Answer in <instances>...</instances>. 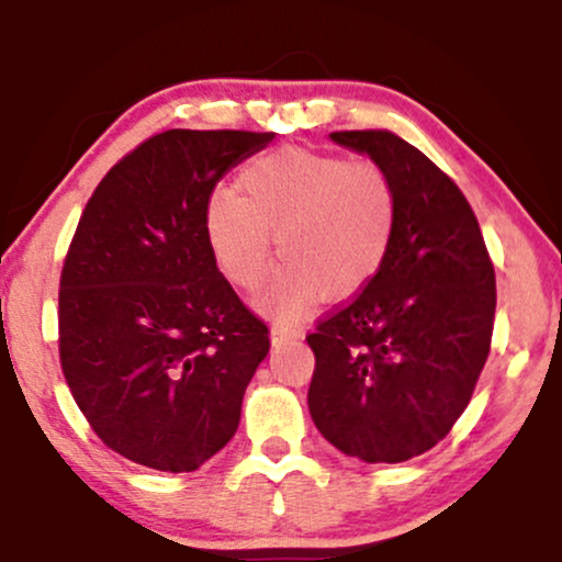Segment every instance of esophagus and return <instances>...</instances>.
Instances as JSON below:
<instances>
[{"instance_id":"34e87169","label":"esophagus","mask_w":562,"mask_h":562,"mask_svg":"<svg viewBox=\"0 0 562 562\" xmlns=\"http://www.w3.org/2000/svg\"><path fill=\"white\" fill-rule=\"evenodd\" d=\"M301 338V330H293V327H285V325H274L272 327V346H282V344H290V340H299Z\"/></svg>"}]
</instances>
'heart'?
Listing matches in <instances>:
<instances>
[{"instance_id":"obj_1","label":"heart","mask_w":562,"mask_h":562,"mask_svg":"<svg viewBox=\"0 0 562 562\" xmlns=\"http://www.w3.org/2000/svg\"><path fill=\"white\" fill-rule=\"evenodd\" d=\"M398 200L375 164L282 147L245 166L240 192L216 187L203 205V229L218 272L235 288H256L282 256L259 306L293 322L322 295L351 299L385 267ZM276 240H271V235Z\"/></svg>"}]
</instances>
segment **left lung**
<instances>
[{"label": "left lung", "instance_id": "8db88e82", "mask_svg": "<svg viewBox=\"0 0 562 562\" xmlns=\"http://www.w3.org/2000/svg\"><path fill=\"white\" fill-rule=\"evenodd\" d=\"M393 182L396 235L385 267L306 335L308 412L335 449L406 462L434 449L473 396L492 346L496 282L473 209L417 147L391 132H335Z\"/></svg>", "mask_w": 562, "mask_h": 562}]
</instances>
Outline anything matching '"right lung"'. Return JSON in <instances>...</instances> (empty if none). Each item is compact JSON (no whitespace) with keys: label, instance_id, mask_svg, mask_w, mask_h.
Returning a JSON list of instances; mask_svg holds the SVG:
<instances>
[{"label":"right lung","instance_id":"obj_1","mask_svg":"<svg viewBox=\"0 0 562 562\" xmlns=\"http://www.w3.org/2000/svg\"><path fill=\"white\" fill-rule=\"evenodd\" d=\"M272 132L171 128L97 184L60 277V364L105 447L192 473L227 447L269 330L216 269L209 192Z\"/></svg>","mask_w":562,"mask_h":562}]
</instances>
